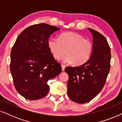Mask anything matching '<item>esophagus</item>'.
I'll return each mask as SVG.
<instances>
[{
	"label": "esophagus",
	"instance_id": "34e87169",
	"mask_svg": "<svg viewBox=\"0 0 122 122\" xmlns=\"http://www.w3.org/2000/svg\"><path fill=\"white\" fill-rule=\"evenodd\" d=\"M65 68H66V66H65V65H63V64L61 65V69H62L63 71H64Z\"/></svg>",
	"mask_w": 122,
	"mask_h": 122
}]
</instances>
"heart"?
<instances>
[{"label":"heart","mask_w":122,"mask_h":122,"mask_svg":"<svg viewBox=\"0 0 122 122\" xmlns=\"http://www.w3.org/2000/svg\"><path fill=\"white\" fill-rule=\"evenodd\" d=\"M48 46L55 59H61L66 53L67 55L64 59V62H73L76 66L87 61L93 49V43L91 40L71 31L60 34L58 39H49Z\"/></svg>","instance_id":"b5f03b06"}]
</instances>
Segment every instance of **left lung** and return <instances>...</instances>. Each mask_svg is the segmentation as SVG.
I'll return each mask as SVG.
<instances>
[{"label": "left lung", "instance_id": "1", "mask_svg": "<svg viewBox=\"0 0 122 122\" xmlns=\"http://www.w3.org/2000/svg\"><path fill=\"white\" fill-rule=\"evenodd\" d=\"M93 36V49L89 60L78 66H67V94L75 102L83 104L94 98L103 89L110 70L111 49L106 38L88 28Z\"/></svg>", "mask_w": 122, "mask_h": 122}]
</instances>
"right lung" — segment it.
<instances>
[{
  "label": "right lung",
  "instance_id": "obj_1",
  "mask_svg": "<svg viewBox=\"0 0 122 122\" xmlns=\"http://www.w3.org/2000/svg\"><path fill=\"white\" fill-rule=\"evenodd\" d=\"M60 30L41 23L25 29L19 35L11 51L10 69L15 88L28 100L42 98L48 94L49 79L61 71V66L48 46L51 34Z\"/></svg>",
  "mask_w": 122,
  "mask_h": 122
}]
</instances>
